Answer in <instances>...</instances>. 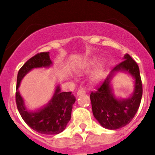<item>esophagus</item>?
<instances>
[{
	"mask_svg": "<svg viewBox=\"0 0 155 155\" xmlns=\"http://www.w3.org/2000/svg\"><path fill=\"white\" fill-rule=\"evenodd\" d=\"M85 94H86V91H85L84 90V89H82V88L79 89V90H78V91H77V95H78V96H79V95Z\"/></svg>",
	"mask_w": 155,
	"mask_h": 155,
	"instance_id": "1",
	"label": "esophagus"
}]
</instances>
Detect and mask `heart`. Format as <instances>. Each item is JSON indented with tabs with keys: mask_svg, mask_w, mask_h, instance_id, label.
Wrapping results in <instances>:
<instances>
[{
	"mask_svg": "<svg viewBox=\"0 0 155 155\" xmlns=\"http://www.w3.org/2000/svg\"><path fill=\"white\" fill-rule=\"evenodd\" d=\"M97 64V59L95 58H91L89 59V60L83 62L82 64L79 67V70L80 72H86L90 70L91 69H92ZM103 75V68L102 67H99L94 72L93 75H92V80L94 81V82H97L100 79H101Z\"/></svg>",
	"mask_w": 155,
	"mask_h": 155,
	"instance_id": "obj_1",
	"label": "heart"
}]
</instances>
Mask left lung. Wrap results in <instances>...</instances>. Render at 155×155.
I'll return each mask as SVG.
<instances>
[{"label": "left lung", "instance_id": "1", "mask_svg": "<svg viewBox=\"0 0 155 155\" xmlns=\"http://www.w3.org/2000/svg\"><path fill=\"white\" fill-rule=\"evenodd\" d=\"M129 72L135 79L133 95L127 99H117L110 87V79L116 71ZM143 96V84L137 62L128 54L124 61L111 71L103 83L90 94L92 112L101 125L109 130H117L129 124L138 111Z\"/></svg>", "mask_w": 155, "mask_h": 155}]
</instances>
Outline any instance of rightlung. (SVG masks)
Instances as JSON below:
<instances>
[{"label":"right lung","instance_id":"add662e5","mask_svg":"<svg viewBox=\"0 0 155 155\" xmlns=\"http://www.w3.org/2000/svg\"><path fill=\"white\" fill-rule=\"evenodd\" d=\"M51 64L49 52H40L31 58L18 70L15 92L17 109L25 122L34 130L46 135L58 134L66 128L76 101L74 95L72 92H61L60 87L58 85L52 98L46 107L35 112H30L25 106L18 87L23 77L32 69L48 68Z\"/></svg>","mask_w":155,"mask_h":155}]
</instances>
